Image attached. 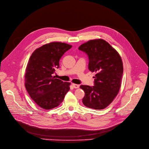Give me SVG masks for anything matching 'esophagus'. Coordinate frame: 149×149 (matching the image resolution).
Segmentation results:
<instances>
[{
  "mask_svg": "<svg viewBox=\"0 0 149 149\" xmlns=\"http://www.w3.org/2000/svg\"><path fill=\"white\" fill-rule=\"evenodd\" d=\"M72 86L74 88H78L79 87V85L78 84H72Z\"/></svg>",
  "mask_w": 149,
  "mask_h": 149,
  "instance_id": "1",
  "label": "esophagus"
}]
</instances>
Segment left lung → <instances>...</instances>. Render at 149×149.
Instances as JSON below:
<instances>
[{
	"instance_id": "left-lung-1",
	"label": "left lung",
	"mask_w": 149,
	"mask_h": 149,
	"mask_svg": "<svg viewBox=\"0 0 149 149\" xmlns=\"http://www.w3.org/2000/svg\"><path fill=\"white\" fill-rule=\"evenodd\" d=\"M79 49L87 54L88 69L96 73L94 86H80L85 92L82 102L90 109H104L111 103L121 87L123 73L121 56L107 42L101 39L88 40Z\"/></svg>"
}]
</instances>
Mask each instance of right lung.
Masks as SVG:
<instances>
[{"label":"right lung","mask_w":149,"mask_h":149,"mask_svg":"<svg viewBox=\"0 0 149 149\" xmlns=\"http://www.w3.org/2000/svg\"><path fill=\"white\" fill-rule=\"evenodd\" d=\"M72 45L50 42L35 49L27 63L25 86L32 100L41 108L58 107L70 90V82L55 78L53 74L59 67V60Z\"/></svg>","instance_id":"add662e5"}]
</instances>
